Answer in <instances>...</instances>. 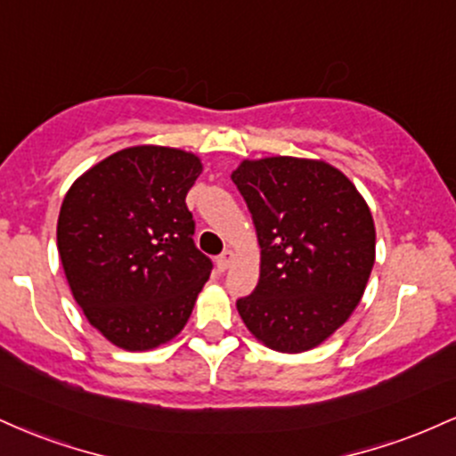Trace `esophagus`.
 <instances>
[{"mask_svg":"<svg viewBox=\"0 0 456 456\" xmlns=\"http://www.w3.org/2000/svg\"><path fill=\"white\" fill-rule=\"evenodd\" d=\"M232 261H233V253H232V250H224V253H221L216 257V268L224 272L229 268V265H232Z\"/></svg>","mask_w":456,"mask_h":456,"instance_id":"esophagus-1","label":"esophagus"}]
</instances>
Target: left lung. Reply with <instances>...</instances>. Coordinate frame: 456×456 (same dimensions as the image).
<instances>
[{
  "instance_id": "obj_1",
  "label": "left lung",
  "mask_w": 456,
  "mask_h": 456,
  "mask_svg": "<svg viewBox=\"0 0 456 456\" xmlns=\"http://www.w3.org/2000/svg\"><path fill=\"white\" fill-rule=\"evenodd\" d=\"M253 216L259 282L235 302L246 328L282 354L317 347L358 306L375 264L369 206L323 160L272 156L232 174Z\"/></svg>"
}]
</instances>
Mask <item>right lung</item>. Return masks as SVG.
<instances>
[{
  "label": "right lung",
  "instance_id": "right-lung-1",
  "mask_svg": "<svg viewBox=\"0 0 456 456\" xmlns=\"http://www.w3.org/2000/svg\"><path fill=\"white\" fill-rule=\"evenodd\" d=\"M201 160L184 150L137 145L86 171L57 221V250L87 322L128 352L171 341L210 279L195 246L186 192Z\"/></svg>",
  "mask_w": 456,
  "mask_h": 456
}]
</instances>
